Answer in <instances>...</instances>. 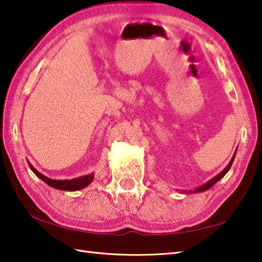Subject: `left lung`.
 I'll use <instances>...</instances> for the list:
<instances>
[{
	"instance_id": "1",
	"label": "left lung",
	"mask_w": 262,
	"mask_h": 262,
	"mask_svg": "<svg viewBox=\"0 0 262 262\" xmlns=\"http://www.w3.org/2000/svg\"><path fill=\"white\" fill-rule=\"evenodd\" d=\"M235 154H236V152L234 153V155H233V158H232V160L230 161V163L227 164L226 166H225V169L223 170V171H221L219 174H217L216 177H214L213 179H210L209 181H207L206 183H204V185H202L200 187H197L196 189H193V190H182L183 192H192V193H194V192H203V191H205V190H207V189H209L210 187H213L215 183L217 182V181H220L222 178H223L227 172H229V170L231 169V166H232V163H233V161H234V158H235Z\"/></svg>"
}]
</instances>
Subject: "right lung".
<instances>
[{"label":"right lung","instance_id":"1","mask_svg":"<svg viewBox=\"0 0 262 262\" xmlns=\"http://www.w3.org/2000/svg\"><path fill=\"white\" fill-rule=\"evenodd\" d=\"M28 164H29L31 171L39 178V179H41L43 182H46L47 185L51 186L52 188L59 189V190H65V191L80 190V189H83L90 185L94 178V173H90V174H86L83 177L75 178V179H71V180H55V179H51V178L41 174L40 172L33 168V166L29 162H28Z\"/></svg>","mask_w":262,"mask_h":262}]
</instances>
